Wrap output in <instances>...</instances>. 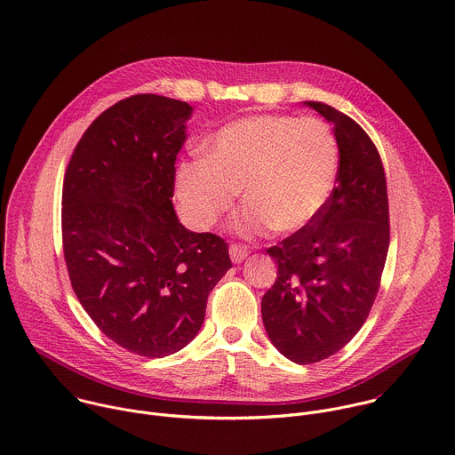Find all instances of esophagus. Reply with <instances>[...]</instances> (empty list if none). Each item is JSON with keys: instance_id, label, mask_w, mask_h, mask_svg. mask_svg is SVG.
I'll use <instances>...</instances> for the list:
<instances>
[{"instance_id": "34e87169", "label": "esophagus", "mask_w": 455, "mask_h": 455, "mask_svg": "<svg viewBox=\"0 0 455 455\" xmlns=\"http://www.w3.org/2000/svg\"><path fill=\"white\" fill-rule=\"evenodd\" d=\"M248 257V250L243 244H230V259L239 264Z\"/></svg>"}]
</instances>
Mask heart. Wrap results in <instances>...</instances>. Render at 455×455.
Masks as SVG:
<instances>
[{
    "label": "heart",
    "mask_w": 455,
    "mask_h": 455,
    "mask_svg": "<svg viewBox=\"0 0 455 455\" xmlns=\"http://www.w3.org/2000/svg\"><path fill=\"white\" fill-rule=\"evenodd\" d=\"M339 166V140L325 119L246 116L211 137L209 156L179 164L175 193L184 216L200 228L216 225L243 189V232L296 234L329 205Z\"/></svg>",
    "instance_id": "obj_1"
}]
</instances>
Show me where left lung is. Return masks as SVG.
I'll return each instance as SVG.
<instances>
[{
  "label": "left lung",
  "mask_w": 455,
  "mask_h": 455,
  "mask_svg": "<svg viewBox=\"0 0 455 455\" xmlns=\"http://www.w3.org/2000/svg\"><path fill=\"white\" fill-rule=\"evenodd\" d=\"M306 105L334 124L339 177L329 205L307 228L266 250L278 273L260 301L271 343L298 364L334 355L361 331L389 248L386 175L373 140L334 107Z\"/></svg>",
  "instance_id": "obj_1"
}]
</instances>
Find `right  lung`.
<instances>
[{"instance_id":"right-lung-1","label":"right lung","mask_w":455,"mask_h":455,"mask_svg":"<svg viewBox=\"0 0 455 455\" xmlns=\"http://www.w3.org/2000/svg\"><path fill=\"white\" fill-rule=\"evenodd\" d=\"M186 101L135 94L101 112L64 177L62 246L69 280L96 327L151 359L198 334L209 292L232 267L216 234L188 230L173 209Z\"/></svg>"}]
</instances>
